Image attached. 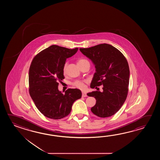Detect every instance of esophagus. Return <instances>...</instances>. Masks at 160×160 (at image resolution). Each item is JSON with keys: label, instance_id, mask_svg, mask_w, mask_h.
<instances>
[{"label": "esophagus", "instance_id": "esophagus-1", "mask_svg": "<svg viewBox=\"0 0 160 160\" xmlns=\"http://www.w3.org/2000/svg\"><path fill=\"white\" fill-rule=\"evenodd\" d=\"M82 96L83 97H87V94H86V93L85 92H82Z\"/></svg>", "mask_w": 160, "mask_h": 160}]
</instances>
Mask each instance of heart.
Segmentation results:
<instances>
[{
    "label": "heart",
    "instance_id": "1",
    "mask_svg": "<svg viewBox=\"0 0 160 160\" xmlns=\"http://www.w3.org/2000/svg\"><path fill=\"white\" fill-rule=\"evenodd\" d=\"M86 62H88V60L85 59H79L78 61V64H81L82 63H84ZM66 67H67V65L65 64L64 67H63V73L65 74L66 72ZM85 81H75V82H74L72 83V85L77 88H79V89H81V90H83L85 88Z\"/></svg>",
    "mask_w": 160,
    "mask_h": 160
}]
</instances>
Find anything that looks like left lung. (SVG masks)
Here are the masks:
<instances>
[{"mask_svg": "<svg viewBox=\"0 0 160 160\" xmlns=\"http://www.w3.org/2000/svg\"><path fill=\"white\" fill-rule=\"evenodd\" d=\"M79 50L95 65L91 88L103 85V92L94 91L87 94L97 101L91 109L92 112L101 118L113 116L122 107L129 92V67L125 57L106 43Z\"/></svg>", "mask_w": 160, "mask_h": 160, "instance_id": "1", "label": "left lung"}]
</instances>
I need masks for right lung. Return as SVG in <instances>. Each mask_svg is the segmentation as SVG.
Here are the masks:
<instances>
[{"mask_svg":"<svg viewBox=\"0 0 160 160\" xmlns=\"http://www.w3.org/2000/svg\"><path fill=\"white\" fill-rule=\"evenodd\" d=\"M78 49L52 45L36 55L31 63L29 93L37 109L48 118L59 119L68 116L73 103L81 98L78 88H68L65 94L58 88L59 82L65 78L63 70L66 60Z\"/></svg>","mask_w":160,"mask_h":160,"instance_id":"add662e5","label":"right lung"}]
</instances>
